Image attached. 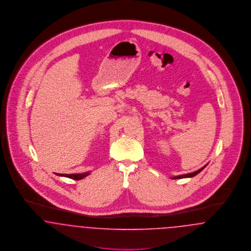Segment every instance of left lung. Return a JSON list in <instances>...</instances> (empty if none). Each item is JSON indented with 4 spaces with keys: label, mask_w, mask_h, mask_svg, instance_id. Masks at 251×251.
Wrapping results in <instances>:
<instances>
[{
    "label": "left lung",
    "mask_w": 251,
    "mask_h": 251,
    "mask_svg": "<svg viewBox=\"0 0 251 251\" xmlns=\"http://www.w3.org/2000/svg\"><path fill=\"white\" fill-rule=\"evenodd\" d=\"M206 167V165L204 167H202L201 169H199L198 171L194 172V173H190V174H186V175H181V176H174L173 179H178V178H185V177H193L195 176L196 175H198V173L202 171L204 168Z\"/></svg>",
    "instance_id": "left-lung-1"
}]
</instances>
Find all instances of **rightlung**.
<instances>
[{
  "instance_id": "add662e5",
  "label": "right lung",
  "mask_w": 251,
  "mask_h": 251,
  "mask_svg": "<svg viewBox=\"0 0 251 251\" xmlns=\"http://www.w3.org/2000/svg\"><path fill=\"white\" fill-rule=\"evenodd\" d=\"M57 175H58V174H57ZM89 175H90V173H89V172H86V173H83V174H71V175L61 174V175H59V176H66V177H69V178H73V179H75V180H79V179L84 178L85 176H89Z\"/></svg>"
}]
</instances>
